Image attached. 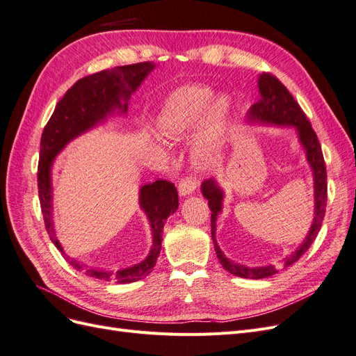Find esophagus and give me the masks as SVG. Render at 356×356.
I'll return each instance as SVG.
<instances>
[{
	"label": "esophagus",
	"instance_id": "1",
	"mask_svg": "<svg viewBox=\"0 0 356 356\" xmlns=\"http://www.w3.org/2000/svg\"><path fill=\"white\" fill-rule=\"evenodd\" d=\"M196 187H197L196 178L191 177V175H187L184 178H181V181L178 182V191H179L181 196L191 195V193L196 190Z\"/></svg>",
	"mask_w": 356,
	"mask_h": 356
}]
</instances>
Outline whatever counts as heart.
Returning <instances> with one entry per match:
<instances>
[{"mask_svg": "<svg viewBox=\"0 0 356 356\" xmlns=\"http://www.w3.org/2000/svg\"><path fill=\"white\" fill-rule=\"evenodd\" d=\"M229 111L227 96L212 99L209 88L182 86L166 99L157 117V126L169 138L197 134L193 153L199 163L211 165L221 157Z\"/></svg>", "mask_w": 356, "mask_h": 356, "instance_id": "heart-1", "label": "heart"}]
</instances>
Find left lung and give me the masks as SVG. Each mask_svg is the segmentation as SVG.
Returning <instances> with one entry per match:
<instances>
[{"instance_id": "left-lung-1", "label": "left lung", "mask_w": 356, "mask_h": 356, "mask_svg": "<svg viewBox=\"0 0 356 356\" xmlns=\"http://www.w3.org/2000/svg\"><path fill=\"white\" fill-rule=\"evenodd\" d=\"M258 90H260V99H258L252 106L248 117L251 122H260L266 124H277V126H294L298 132V138L301 145L306 149L307 161L314 170V181H315V218L312 222V227L297 250L285 258V267L294 264L298 258L303 255L310 245L314 243L316 236L321 230L322 220L325 217L327 208V168L322 148L318 141V136L314 129H312L310 122L301 106L293 98V95L288 92L285 86L279 81L273 74L263 72L258 79ZM203 197L208 199L211 213V233L212 241L215 245V252H217L218 260L225 270L232 275L248 277V279H264L277 273L275 266H263V267H246L243 264L234 263L229 260L222 254L220 246L215 239V230H217V215L221 212L222 204V190L218 187L217 181L213 178L204 179L202 184Z\"/></svg>"}]
</instances>
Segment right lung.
<instances>
[{"label": "right lung", "instance_id": "obj_1", "mask_svg": "<svg viewBox=\"0 0 356 356\" xmlns=\"http://www.w3.org/2000/svg\"><path fill=\"white\" fill-rule=\"evenodd\" d=\"M153 68L154 65L152 62L132 63V65L105 70L80 79L56 104L55 111L42 131L37 175L38 196L50 241L62 254L65 252L55 238L51 220V161L71 139L86 132L101 120H105L106 115H110L115 108L126 113L127 101L132 92L136 90ZM122 100L125 101L124 104H121ZM139 207L147 213L153 232V246L145 260L113 273L99 270V268H88L67 257L75 270H81L84 275L102 279V281H115L117 284L135 282L152 273L157 257L160 255L165 221L170 213L178 209V191L175 186L166 179H157L153 184L149 182L139 190Z\"/></svg>", "mask_w": 356, "mask_h": 356}]
</instances>
